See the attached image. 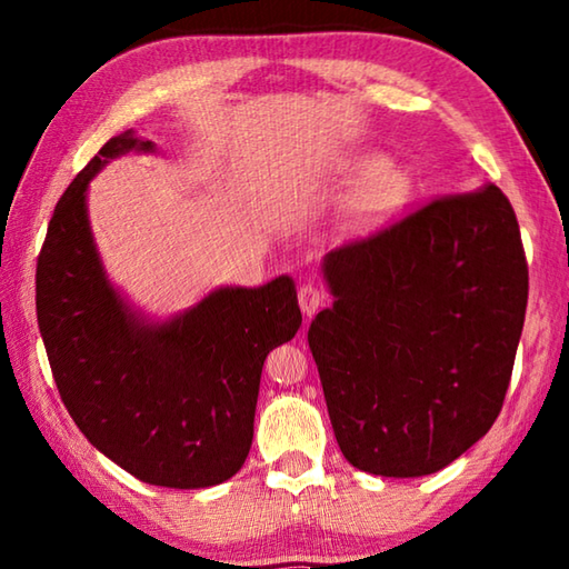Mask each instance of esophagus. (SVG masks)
Wrapping results in <instances>:
<instances>
[{"instance_id": "esophagus-1", "label": "esophagus", "mask_w": 569, "mask_h": 569, "mask_svg": "<svg viewBox=\"0 0 569 569\" xmlns=\"http://www.w3.org/2000/svg\"><path fill=\"white\" fill-rule=\"evenodd\" d=\"M298 306H301L303 316H313L323 306V291L313 283H303L298 288Z\"/></svg>"}]
</instances>
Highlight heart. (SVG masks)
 <instances>
[{"mask_svg": "<svg viewBox=\"0 0 569 569\" xmlns=\"http://www.w3.org/2000/svg\"><path fill=\"white\" fill-rule=\"evenodd\" d=\"M341 172L346 178L363 176L359 186H356L349 203V213L356 220H369L387 213V210L401 198L403 188H407L403 172L379 156L343 160Z\"/></svg>", "mask_w": 569, "mask_h": 569, "instance_id": "heart-1", "label": "heart"}]
</instances>
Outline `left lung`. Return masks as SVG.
<instances>
[{"label":"left lung","instance_id":"1","mask_svg":"<svg viewBox=\"0 0 569 569\" xmlns=\"http://www.w3.org/2000/svg\"><path fill=\"white\" fill-rule=\"evenodd\" d=\"M311 321L336 441L356 469L423 477L492 429L525 326L517 216L495 182L331 250Z\"/></svg>","mask_w":569,"mask_h":569}]
</instances>
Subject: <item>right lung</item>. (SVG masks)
<instances>
[{"label": "right lung", "instance_id": "1", "mask_svg": "<svg viewBox=\"0 0 569 569\" xmlns=\"http://www.w3.org/2000/svg\"><path fill=\"white\" fill-rule=\"evenodd\" d=\"M128 152L114 134L57 203L37 261V323L67 411L90 445L146 485H223L253 441L266 356L301 329L296 283L218 286L180 313L150 316L110 281L94 243L90 180Z\"/></svg>", "mask_w": 569, "mask_h": 569}]
</instances>
